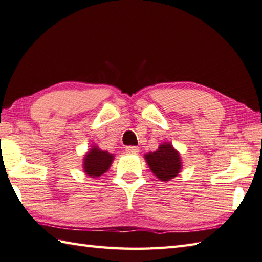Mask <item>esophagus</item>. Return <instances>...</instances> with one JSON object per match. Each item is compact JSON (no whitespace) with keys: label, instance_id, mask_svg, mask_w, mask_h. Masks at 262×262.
Masks as SVG:
<instances>
[{"label":"esophagus","instance_id":"34e87169","mask_svg":"<svg viewBox=\"0 0 262 262\" xmlns=\"http://www.w3.org/2000/svg\"><path fill=\"white\" fill-rule=\"evenodd\" d=\"M125 151L127 152V154H130V155H138L139 154V148L138 147H133V146H129V147H126V149H125Z\"/></svg>","mask_w":262,"mask_h":262}]
</instances>
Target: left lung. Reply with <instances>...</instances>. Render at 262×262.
Masks as SVG:
<instances>
[{
    "label": "left lung",
    "instance_id": "obj_1",
    "mask_svg": "<svg viewBox=\"0 0 262 262\" xmlns=\"http://www.w3.org/2000/svg\"><path fill=\"white\" fill-rule=\"evenodd\" d=\"M145 159L154 175L164 182L178 176L182 170V158L170 142H163L156 151L145 155Z\"/></svg>",
    "mask_w": 262,
    "mask_h": 262
}]
</instances>
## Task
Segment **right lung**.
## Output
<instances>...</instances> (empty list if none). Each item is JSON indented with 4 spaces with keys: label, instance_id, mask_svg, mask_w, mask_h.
<instances>
[{
    "label": "right lung",
    "instance_id": "obj_1",
    "mask_svg": "<svg viewBox=\"0 0 262 262\" xmlns=\"http://www.w3.org/2000/svg\"><path fill=\"white\" fill-rule=\"evenodd\" d=\"M114 155L108 151L101 150L98 146H92L89 151L86 152L82 162L83 172L89 178L97 179L110 169L114 161Z\"/></svg>",
    "mask_w": 262,
    "mask_h": 262
}]
</instances>
